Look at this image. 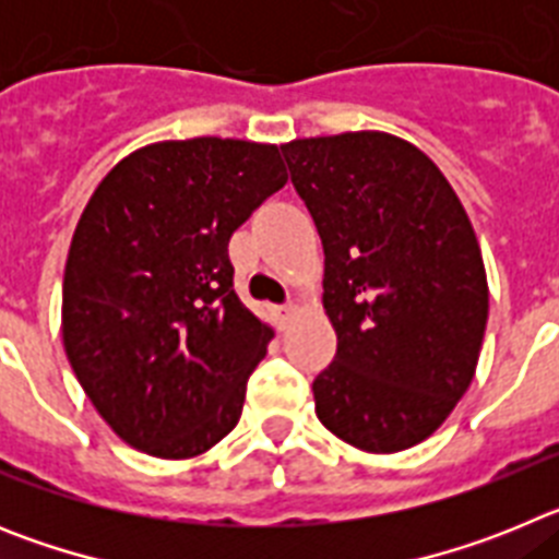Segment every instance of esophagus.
<instances>
[{
    "label": "esophagus",
    "mask_w": 559,
    "mask_h": 559,
    "mask_svg": "<svg viewBox=\"0 0 559 559\" xmlns=\"http://www.w3.org/2000/svg\"><path fill=\"white\" fill-rule=\"evenodd\" d=\"M294 313H296V305H276V308H274L276 328H280V330L288 328V322L294 319Z\"/></svg>",
    "instance_id": "34e87169"
}]
</instances>
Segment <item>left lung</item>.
<instances>
[{"instance_id":"left-lung-1","label":"left lung","mask_w":559,"mask_h":559,"mask_svg":"<svg viewBox=\"0 0 559 559\" xmlns=\"http://www.w3.org/2000/svg\"><path fill=\"white\" fill-rule=\"evenodd\" d=\"M324 246L335 358L313 380L316 417L367 453L431 437L476 374L487 274L476 231L412 142L349 131L283 145Z\"/></svg>"}]
</instances>
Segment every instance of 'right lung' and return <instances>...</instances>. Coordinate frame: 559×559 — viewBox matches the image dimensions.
Returning a JSON list of instances; mask_svg holds the SVG:
<instances>
[{"label":"right lung","mask_w":559,"mask_h":559,"mask_svg":"<svg viewBox=\"0 0 559 559\" xmlns=\"http://www.w3.org/2000/svg\"><path fill=\"white\" fill-rule=\"evenodd\" d=\"M285 181L276 145L199 136L133 151L92 192L63 271V349L136 451L190 459L237 426L274 330L235 294L226 246Z\"/></svg>","instance_id":"obj_1"}]
</instances>
